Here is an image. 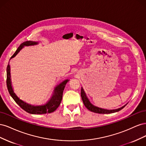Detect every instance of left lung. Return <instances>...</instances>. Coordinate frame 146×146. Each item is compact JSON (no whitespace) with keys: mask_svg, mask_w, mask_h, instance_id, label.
Listing matches in <instances>:
<instances>
[{"mask_svg":"<svg viewBox=\"0 0 146 146\" xmlns=\"http://www.w3.org/2000/svg\"><path fill=\"white\" fill-rule=\"evenodd\" d=\"M81 97H82V99L84 105H85V106L87 108L88 110H89L90 111L92 112L99 113V114H110V113H116L120 111V110H121L122 108H124L125 107V105H127L126 104L125 105H123V107L121 108H119L117 109H113V110H108V109H105V108L97 107V106L94 105L91 102L89 99H88V97L86 96L85 92L84 91L83 88L82 87L81 89Z\"/></svg>","mask_w":146,"mask_h":146,"instance_id":"1","label":"left lung"}]
</instances>
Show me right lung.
I'll list each match as a JSON object with an SVG mask.
<instances>
[{"mask_svg": "<svg viewBox=\"0 0 146 146\" xmlns=\"http://www.w3.org/2000/svg\"><path fill=\"white\" fill-rule=\"evenodd\" d=\"M38 43V42L32 41H26L22 43L19 46V47L17 48V49L16 50L15 54L11 57L10 60L13 58H14L15 56H16V55L18 54L22 48L24 47V46L37 45ZM68 81H69V80L66 79V80H64V81L60 83L59 85L55 87L51 98L47 102V103L41 105H33L25 102V101L21 99L19 97L15 94L11 85L10 66L9 64V63H8L7 68V85L8 92H9V93L10 96L12 97V98L16 102V103L19 106H20V107L21 108H23L26 112H27L30 114H41L50 113L55 111L56 108H58L59 107V105H60V103L63 98V91L64 90L66 83H68Z\"/></svg>", "mask_w": 146, "mask_h": 146, "instance_id": "add662e5", "label": "right lung"}]
</instances>
